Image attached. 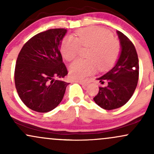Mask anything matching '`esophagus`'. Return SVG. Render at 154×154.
<instances>
[{
  "mask_svg": "<svg viewBox=\"0 0 154 154\" xmlns=\"http://www.w3.org/2000/svg\"><path fill=\"white\" fill-rule=\"evenodd\" d=\"M77 82L79 83L80 85H87L88 83H89V82L87 80H79L77 81Z\"/></svg>",
  "mask_w": 154,
  "mask_h": 154,
  "instance_id": "1",
  "label": "esophagus"
}]
</instances>
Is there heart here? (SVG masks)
Wrapping results in <instances>:
<instances>
[{
	"instance_id": "1",
	"label": "heart",
	"mask_w": 154,
	"mask_h": 154,
	"mask_svg": "<svg viewBox=\"0 0 154 154\" xmlns=\"http://www.w3.org/2000/svg\"><path fill=\"white\" fill-rule=\"evenodd\" d=\"M82 48H90L88 60H77L69 67L72 79H82L92 75L98 67L100 70L110 68L117 61L121 45L114 40L110 31L101 27L91 26L80 29L76 37L67 36L61 45V52L68 61L75 60Z\"/></svg>"
}]
</instances>
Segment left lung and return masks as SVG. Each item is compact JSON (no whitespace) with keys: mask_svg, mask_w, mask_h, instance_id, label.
<instances>
[{"mask_svg":"<svg viewBox=\"0 0 154 154\" xmlns=\"http://www.w3.org/2000/svg\"><path fill=\"white\" fill-rule=\"evenodd\" d=\"M122 51L115 66L98 78L102 85L93 100L102 109L112 110L125 105L133 95L139 77V61L135 45L117 31Z\"/></svg>","mask_w":154,"mask_h":154,"instance_id":"8db88e82","label":"left lung"}]
</instances>
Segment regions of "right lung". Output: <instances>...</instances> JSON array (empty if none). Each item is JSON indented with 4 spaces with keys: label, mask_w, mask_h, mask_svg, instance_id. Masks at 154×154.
I'll list each match as a JSON object with an SVG mask.
<instances>
[{
    "label": "right lung",
    "mask_w": 154,
    "mask_h": 154,
    "mask_svg": "<svg viewBox=\"0 0 154 154\" xmlns=\"http://www.w3.org/2000/svg\"><path fill=\"white\" fill-rule=\"evenodd\" d=\"M66 29L56 28L38 33L23 45L14 71L16 89L22 102L37 112H48L63 99L69 83L55 79L68 71L59 50Z\"/></svg>",
    "instance_id": "right-lung-1"
}]
</instances>
